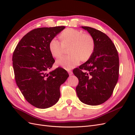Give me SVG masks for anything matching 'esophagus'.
I'll use <instances>...</instances> for the list:
<instances>
[{
	"instance_id": "obj_1",
	"label": "esophagus",
	"mask_w": 135,
	"mask_h": 135,
	"mask_svg": "<svg viewBox=\"0 0 135 135\" xmlns=\"http://www.w3.org/2000/svg\"><path fill=\"white\" fill-rule=\"evenodd\" d=\"M68 72L69 75H72V74H73V72H72V71H71V70H68Z\"/></svg>"
}]
</instances>
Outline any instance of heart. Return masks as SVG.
Segmentation results:
<instances>
[{
	"label": "heart",
	"instance_id": "1",
	"mask_svg": "<svg viewBox=\"0 0 135 135\" xmlns=\"http://www.w3.org/2000/svg\"><path fill=\"white\" fill-rule=\"evenodd\" d=\"M60 42L56 38L52 39L48 44L51 55L58 59L62 55L65 49L68 48L69 55L62 57L56 61V64L66 70L75 68L80 61H87L95 51V41L93 36L83 33L80 30L68 28L59 35Z\"/></svg>",
	"mask_w": 135,
	"mask_h": 135
}]
</instances>
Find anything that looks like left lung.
Wrapping results in <instances>:
<instances>
[{"mask_svg":"<svg viewBox=\"0 0 135 135\" xmlns=\"http://www.w3.org/2000/svg\"><path fill=\"white\" fill-rule=\"evenodd\" d=\"M81 27L93 37L95 49L90 59L73 71L79 80L76 92L83 103L100 105L111 97L118 81L119 56L107 35L91 27Z\"/></svg>","mask_w":135,"mask_h":135,"instance_id":"1","label":"left lung"}]
</instances>
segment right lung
Here are the masks:
<instances>
[{
    "instance_id": "1",
    "label": "right lung",
    "mask_w": 135,
    "mask_h": 135,
    "mask_svg": "<svg viewBox=\"0 0 135 135\" xmlns=\"http://www.w3.org/2000/svg\"><path fill=\"white\" fill-rule=\"evenodd\" d=\"M65 28H35L23 36L13 52L16 84L26 100L37 108L46 109L57 103L60 85L69 76L62 68L47 73L55 62L49 51V43Z\"/></svg>"
}]
</instances>
